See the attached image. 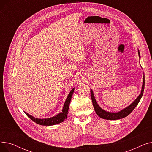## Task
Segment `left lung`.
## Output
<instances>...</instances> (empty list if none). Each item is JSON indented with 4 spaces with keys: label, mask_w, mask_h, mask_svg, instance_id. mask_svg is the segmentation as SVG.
Here are the masks:
<instances>
[{
    "label": "left lung",
    "mask_w": 152,
    "mask_h": 152,
    "mask_svg": "<svg viewBox=\"0 0 152 152\" xmlns=\"http://www.w3.org/2000/svg\"><path fill=\"white\" fill-rule=\"evenodd\" d=\"M138 53H139V57H140L139 50H138ZM144 86H145V77H144V76H143V80L142 91H141V93L140 94L138 97L135 99L129 106H128L126 108L122 110L121 111H119V112H117V113H111V112H108V111H106L102 109L99 107V105L97 104L96 100H95V99L94 96L93 92L91 89V99H92V104H93L95 112H96L97 115L99 117H100L101 118L105 119H110V120H116V119H121V118L126 117L127 116H128L132 112L133 110L135 108V107L138 105V103H139V101L140 100L142 95H143V90H144Z\"/></svg>",
    "instance_id": "left-lung-1"
}]
</instances>
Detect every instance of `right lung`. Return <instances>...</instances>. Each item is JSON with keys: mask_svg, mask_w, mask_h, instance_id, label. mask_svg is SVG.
<instances>
[{"mask_svg": "<svg viewBox=\"0 0 152 152\" xmlns=\"http://www.w3.org/2000/svg\"><path fill=\"white\" fill-rule=\"evenodd\" d=\"M75 88H73L69 94H68V97L66 99V101L65 102V104H64L63 110H62V112L60 113L57 115H56L53 117L50 118H45V119H38V118H35L33 116H31L29 115L28 113H26V115L31 119L33 120L34 122L40 125H42V126H52V125H55L58 123H60L63 121H64L65 119L67 118V115H68V111L69 109V103L71 99V97L73 95V92H74Z\"/></svg>", "mask_w": 152, "mask_h": 152, "instance_id": "add662e5", "label": "right lung"}]
</instances>
